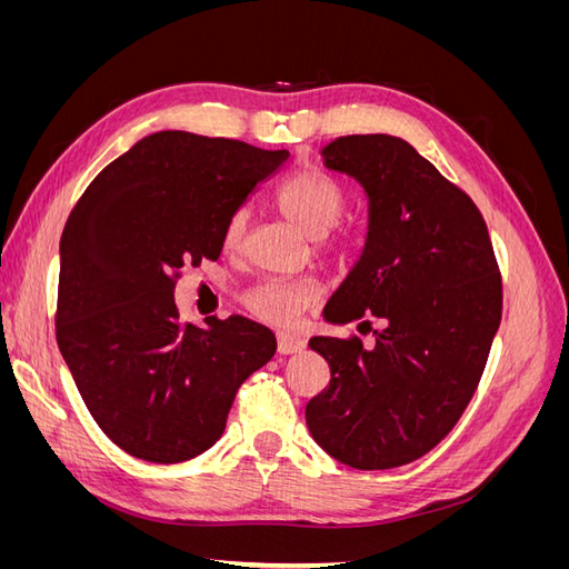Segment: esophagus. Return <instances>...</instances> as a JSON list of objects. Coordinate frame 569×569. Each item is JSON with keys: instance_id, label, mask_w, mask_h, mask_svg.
I'll return each instance as SVG.
<instances>
[{"instance_id": "esophagus-1", "label": "esophagus", "mask_w": 569, "mask_h": 569, "mask_svg": "<svg viewBox=\"0 0 569 569\" xmlns=\"http://www.w3.org/2000/svg\"><path fill=\"white\" fill-rule=\"evenodd\" d=\"M306 349V341L301 337H295L289 332H280L278 335V353L289 356V353H299Z\"/></svg>"}]
</instances>
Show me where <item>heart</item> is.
Listing matches in <instances>:
<instances>
[{"label": "heart", "mask_w": 569, "mask_h": 569, "mask_svg": "<svg viewBox=\"0 0 569 569\" xmlns=\"http://www.w3.org/2000/svg\"><path fill=\"white\" fill-rule=\"evenodd\" d=\"M280 213L295 226L301 234L318 239V249L325 253H341L343 237H327L341 213L347 211L349 194L332 176L316 166L299 168L291 173L274 194ZM247 230V213L234 211L222 230V247L228 251L239 249ZM313 289L303 282H261L251 287L242 297L247 311L270 325H291L308 306L313 303Z\"/></svg>", "instance_id": "1"}]
</instances>
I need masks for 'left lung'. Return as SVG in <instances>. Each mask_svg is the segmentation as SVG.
Wrapping results in <instances>:
<instances>
[{"label": "left lung", "mask_w": 569, "mask_h": 569, "mask_svg": "<svg viewBox=\"0 0 569 569\" xmlns=\"http://www.w3.org/2000/svg\"><path fill=\"white\" fill-rule=\"evenodd\" d=\"M322 157L363 184L370 216L325 320L375 316L385 330L372 347L308 341L332 377L308 401L306 425L349 468H399L432 451L468 408L501 325V272L475 201L401 137L347 134Z\"/></svg>", "instance_id": "left-lung-1"}]
</instances>
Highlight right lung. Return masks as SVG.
Listing matches in <instances>:
<instances>
[{
  "label": "right lung",
  "instance_id": "add662e5",
  "mask_svg": "<svg viewBox=\"0 0 569 569\" xmlns=\"http://www.w3.org/2000/svg\"><path fill=\"white\" fill-rule=\"evenodd\" d=\"M289 153L161 130L109 163L61 234L57 341L90 416L118 449L184 462L222 437L234 393L274 356L242 316L182 322L184 266L216 261L222 230Z\"/></svg>",
  "mask_w": 569,
  "mask_h": 569
}]
</instances>
